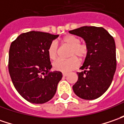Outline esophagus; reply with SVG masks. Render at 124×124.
<instances>
[{
	"instance_id": "1",
	"label": "esophagus",
	"mask_w": 124,
	"mask_h": 124,
	"mask_svg": "<svg viewBox=\"0 0 124 124\" xmlns=\"http://www.w3.org/2000/svg\"><path fill=\"white\" fill-rule=\"evenodd\" d=\"M63 77H67L68 76V73H63Z\"/></svg>"
}]
</instances>
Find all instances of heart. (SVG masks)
<instances>
[{
	"mask_svg": "<svg viewBox=\"0 0 124 124\" xmlns=\"http://www.w3.org/2000/svg\"><path fill=\"white\" fill-rule=\"evenodd\" d=\"M63 43L70 47L69 57L67 60L58 59L53 63V68L61 72L67 73L76 69L79 65V61H83L88 56L89 47L87 43H81V39L74 35H69L63 39ZM59 47L56 41H52L48 47L47 55L51 60H55L59 56Z\"/></svg>",
	"mask_w": 124,
	"mask_h": 124,
	"instance_id": "obj_1",
	"label": "heart"
}]
</instances>
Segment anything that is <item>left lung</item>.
Here are the masks:
<instances>
[{
  "label": "left lung",
  "mask_w": 124,
  "mask_h": 124,
  "mask_svg": "<svg viewBox=\"0 0 124 124\" xmlns=\"http://www.w3.org/2000/svg\"><path fill=\"white\" fill-rule=\"evenodd\" d=\"M82 37L89 47V53L77 72L78 81L73 90L79 97L93 100L101 97L112 83L116 70L115 40L101 27L83 26L69 31Z\"/></svg>",
  "instance_id": "left-lung-1"
}]
</instances>
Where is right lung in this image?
<instances>
[{
	"label": "right lung",
	"mask_w": 124,
	"mask_h": 124,
	"mask_svg": "<svg viewBox=\"0 0 124 124\" xmlns=\"http://www.w3.org/2000/svg\"><path fill=\"white\" fill-rule=\"evenodd\" d=\"M58 36L31 31L21 34L11 43L9 72L18 93L29 102L44 103L54 96L62 73L49 72L52 65L47 49Z\"/></svg>",
	"instance_id": "obj_1"
}]
</instances>
